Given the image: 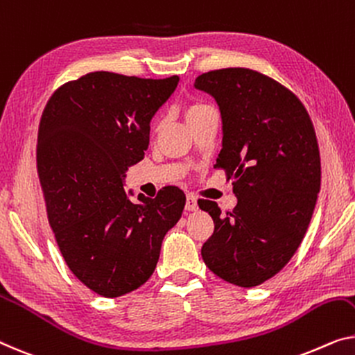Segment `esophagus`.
Returning a JSON list of instances; mask_svg holds the SVG:
<instances>
[{"label": "esophagus", "mask_w": 355, "mask_h": 355, "mask_svg": "<svg viewBox=\"0 0 355 355\" xmlns=\"http://www.w3.org/2000/svg\"><path fill=\"white\" fill-rule=\"evenodd\" d=\"M184 209L189 210V211L198 210V200H196L194 196H191V194L188 196V198H187V205H184Z\"/></svg>", "instance_id": "1"}]
</instances>
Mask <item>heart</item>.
<instances>
[{"label":"heart","instance_id":"1","mask_svg":"<svg viewBox=\"0 0 355 355\" xmlns=\"http://www.w3.org/2000/svg\"><path fill=\"white\" fill-rule=\"evenodd\" d=\"M211 108L209 105L205 103H199V102H193V103H188L187 107H184V118H187V123L188 121H191L194 118H199L200 114L207 113Z\"/></svg>","mask_w":355,"mask_h":355}]
</instances>
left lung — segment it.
Returning a JSON list of instances; mask_svg holds the SVG:
<instances>
[{"label": "left lung", "mask_w": 355, "mask_h": 355, "mask_svg": "<svg viewBox=\"0 0 355 355\" xmlns=\"http://www.w3.org/2000/svg\"><path fill=\"white\" fill-rule=\"evenodd\" d=\"M223 121V148L215 168L232 180L237 205L221 215L200 200L215 230L200 248L216 276L257 287L295 255L320 191V155L304 105L276 79L250 68H221L196 78Z\"/></svg>", "instance_id": "obj_1"}]
</instances>
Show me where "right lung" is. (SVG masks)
I'll return each instance as SVG.
<instances>
[{
  "instance_id": "add662e5",
  "label": "right lung",
  "mask_w": 355,
  "mask_h": 355,
  "mask_svg": "<svg viewBox=\"0 0 355 355\" xmlns=\"http://www.w3.org/2000/svg\"><path fill=\"white\" fill-rule=\"evenodd\" d=\"M178 76L145 79L94 71L68 81L42 111L36 162L47 218L70 271L97 295L116 298L144 285L177 225L184 194L155 199L124 191L125 171L150 144V121Z\"/></svg>"
}]
</instances>
